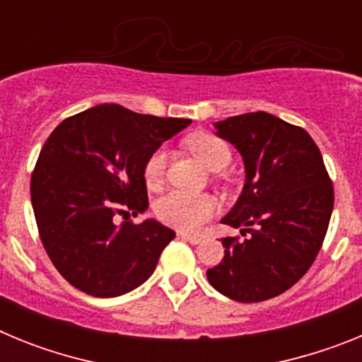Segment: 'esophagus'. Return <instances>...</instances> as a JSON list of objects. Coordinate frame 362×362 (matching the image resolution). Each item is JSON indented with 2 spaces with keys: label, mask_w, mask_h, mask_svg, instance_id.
<instances>
[{
  "label": "esophagus",
  "mask_w": 362,
  "mask_h": 362,
  "mask_svg": "<svg viewBox=\"0 0 362 362\" xmlns=\"http://www.w3.org/2000/svg\"><path fill=\"white\" fill-rule=\"evenodd\" d=\"M181 238L185 239V241L192 243V245H199L201 241H203V235H197V233H188V232H181L179 233Z\"/></svg>",
  "instance_id": "esophagus-1"
}]
</instances>
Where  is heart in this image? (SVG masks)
<instances>
[{"label": "heart", "instance_id": "obj_1", "mask_svg": "<svg viewBox=\"0 0 362 362\" xmlns=\"http://www.w3.org/2000/svg\"><path fill=\"white\" fill-rule=\"evenodd\" d=\"M187 146L197 161L209 170H223L226 168L232 159L228 145L223 139H219L214 134L197 132L187 139ZM166 166V153L163 150L156 152L146 159L145 163V181L148 187L156 188L161 183L163 174ZM219 210L216 197L209 194H188V192H168L166 196L158 199L156 203V214L166 225H172L175 228L190 230L196 232L206 221L212 219Z\"/></svg>", "mask_w": 362, "mask_h": 362}]
</instances>
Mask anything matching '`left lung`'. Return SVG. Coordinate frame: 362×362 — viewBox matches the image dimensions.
Here are the masks:
<instances>
[{"mask_svg": "<svg viewBox=\"0 0 362 362\" xmlns=\"http://www.w3.org/2000/svg\"><path fill=\"white\" fill-rule=\"evenodd\" d=\"M245 163V187L221 223L248 232L223 238L225 257L206 270L209 283L239 303L286 292L305 276L325 241L334 187L317 145L300 127L268 112L214 123Z\"/></svg>", "mask_w": 362, "mask_h": 362, "instance_id": "obj_1", "label": "left lung"}]
</instances>
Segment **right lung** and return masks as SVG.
Here are the masks:
<instances>
[{
  "label": "right lung",
  "instance_id": "obj_1",
  "mask_svg": "<svg viewBox=\"0 0 362 362\" xmlns=\"http://www.w3.org/2000/svg\"><path fill=\"white\" fill-rule=\"evenodd\" d=\"M190 123L98 105L50 134L32 174V209L45 250L72 286L117 297L152 276L175 232L156 219L116 225V216L148 209L146 159Z\"/></svg>",
  "mask_w": 362,
  "mask_h": 362
}]
</instances>
